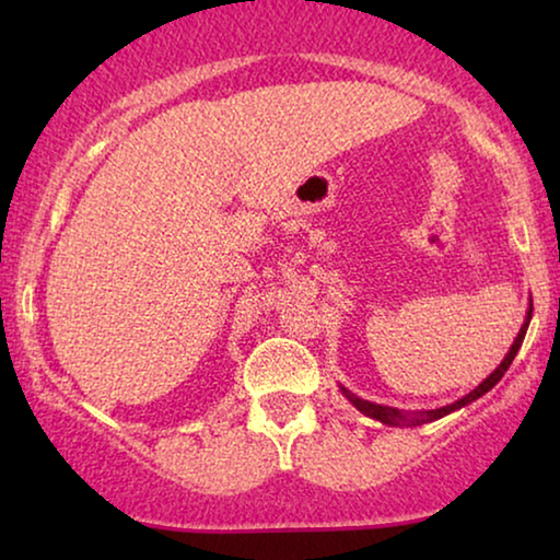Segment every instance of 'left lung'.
<instances>
[{
  "mask_svg": "<svg viewBox=\"0 0 560 560\" xmlns=\"http://www.w3.org/2000/svg\"><path fill=\"white\" fill-rule=\"evenodd\" d=\"M530 318H533V301H530V308H527V316H525V320H523V326H520V334L515 336V341H512V347H510V351L508 354H504V359L500 362V366H497V370L489 374V377L481 382L479 387H474L469 395H464L462 400H456V402H451V405H443V408H435V410H418V412H405V410H397V408H389V405H377V402H370V400H362V397H357L354 393H351V389H347L341 385V393H343V397H347V400L354 405V408L359 410V412H364L366 418H374V420H380V423H385V425H395V428H416V425H423V423H431V420H439V418H443V416H448V412H454V410H462L464 405H469V402H474V400H479L481 395H487L489 389H492L497 382H500L502 377H504V372L510 370V364H512V359L517 357V351H520V347H523V339H525V334H527V326H530Z\"/></svg>",
  "mask_w": 560,
  "mask_h": 560,
  "instance_id": "8db88e82",
  "label": "left lung"
}]
</instances>
